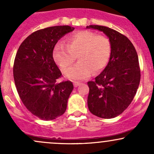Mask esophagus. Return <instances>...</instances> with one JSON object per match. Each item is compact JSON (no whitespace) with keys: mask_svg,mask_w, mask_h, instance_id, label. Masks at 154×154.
<instances>
[{"mask_svg":"<svg viewBox=\"0 0 154 154\" xmlns=\"http://www.w3.org/2000/svg\"><path fill=\"white\" fill-rule=\"evenodd\" d=\"M73 84H74V86H75V87L76 88V87H77V86H79V85H80V82H74Z\"/></svg>","mask_w":154,"mask_h":154,"instance_id":"esophagus-1","label":"esophagus"}]
</instances>
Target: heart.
<instances>
[{
	"mask_svg": "<svg viewBox=\"0 0 154 154\" xmlns=\"http://www.w3.org/2000/svg\"><path fill=\"white\" fill-rule=\"evenodd\" d=\"M66 42L67 45L60 43L55 45L53 56L63 73L69 69L78 56L79 63L66 74L69 79H87L93 72H101L109 63L111 44L106 37L93 32L79 31L69 36Z\"/></svg>",
	"mask_w": 154,
	"mask_h": 154,
	"instance_id": "1",
	"label": "heart"
}]
</instances>
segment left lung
<instances>
[{"instance_id":"1","label":"left lung","mask_w":154,"mask_h":154,"mask_svg":"<svg viewBox=\"0 0 154 154\" xmlns=\"http://www.w3.org/2000/svg\"><path fill=\"white\" fill-rule=\"evenodd\" d=\"M105 34L111 44L107 66L95 81L88 82V109L93 114L111 119L121 114L133 100L140 80L138 56L126 36L104 26L89 25Z\"/></svg>"}]
</instances>
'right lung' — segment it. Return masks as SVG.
<instances>
[{"instance_id":"right-lung-1","label":"right lung","mask_w":154,"mask_h":154,"mask_svg":"<svg viewBox=\"0 0 154 154\" xmlns=\"http://www.w3.org/2000/svg\"><path fill=\"white\" fill-rule=\"evenodd\" d=\"M75 29L54 26L32 33L19 46L14 63V78L22 103L33 115L53 120L66 111L74 86L70 81L56 82L61 72L53 58L62 37Z\"/></svg>"}]
</instances>
